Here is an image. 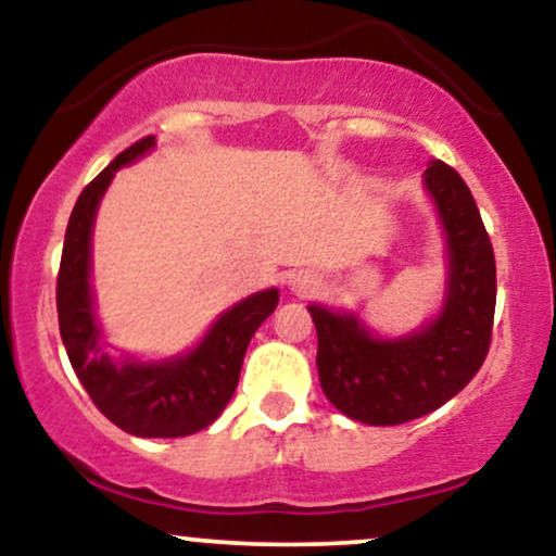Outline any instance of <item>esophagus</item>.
<instances>
[{
	"label": "esophagus",
	"instance_id": "1",
	"mask_svg": "<svg viewBox=\"0 0 556 556\" xmlns=\"http://www.w3.org/2000/svg\"><path fill=\"white\" fill-rule=\"evenodd\" d=\"M290 290L295 292L298 298H311L318 290V277L311 271H295L290 277Z\"/></svg>",
	"mask_w": 556,
	"mask_h": 556
}]
</instances>
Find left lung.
<instances>
[{"label":"left lung","instance_id":"1","mask_svg":"<svg viewBox=\"0 0 556 556\" xmlns=\"http://www.w3.org/2000/svg\"><path fill=\"white\" fill-rule=\"evenodd\" d=\"M426 188L446 232L450 279L429 327L379 340L353 314L308 305L318 334V379L331 405L371 426H400L455 397L483 366L496 305L494 248L470 188L450 164L431 162Z\"/></svg>","mask_w":556,"mask_h":556}]
</instances>
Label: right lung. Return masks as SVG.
I'll list each match as a JSON object with an SVG mask.
<instances>
[{"label": "right lung", "mask_w": 556, "mask_h": 556, "mask_svg": "<svg viewBox=\"0 0 556 556\" xmlns=\"http://www.w3.org/2000/svg\"><path fill=\"white\" fill-rule=\"evenodd\" d=\"M151 146V136L136 140L110 167L99 172L75 201L56 274V316L67 358L93 405L132 437L175 439L206 429L225 410L238 389L248 342L277 308L279 292L264 290L232 305L208 329L203 342L182 358L114 363L101 350L88 285L93 216L114 172L136 162Z\"/></svg>", "instance_id": "obj_1"}]
</instances>
